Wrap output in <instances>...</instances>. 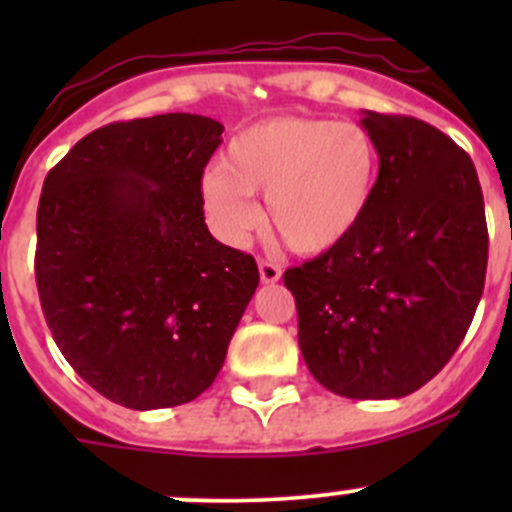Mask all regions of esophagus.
<instances>
[{
    "mask_svg": "<svg viewBox=\"0 0 512 512\" xmlns=\"http://www.w3.org/2000/svg\"><path fill=\"white\" fill-rule=\"evenodd\" d=\"M280 277H282V270L275 265V262L260 260V280L265 282V285H275V282H280Z\"/></svg>",
    "mask_w": 512,
    "mask_h": 512,
    "instance_id": "1",
    "label": "esophagus"
}]
</instances>
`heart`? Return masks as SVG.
Returning <instances> with one entry per match:
<instances>
[{"mask_svg": "<svg viewBox=\"0 0 512 512\" xmlns=\"http://www.w3.org/2000/svg\"><path fill=\"white\" fill-rule=\"evenodd\" d=\"M381 156L359 123L312 116H272L237 133L223 165L200 180L210 225L240 245L260 213L250 195H265V220L297 255H327L354 235L379 183Z\"/></svg>", "mask_w": 512, "mask_h": 512, "instance_id": "b5f03b06", "label": "heart"}]
</instances>
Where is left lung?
Returning <instances> with one entry per match:
<instances>
[{
  "label": "left lung",
  "mask_w": 512,
  "mask_h": 512,
  "mask_svg": "<svg viewBox=\"0 0 512 512\" xmlns=\"http://www.w3.org/2000/svg\"><path fill=\"white\" fill-rule=\"evenodd\" d=\"M379 146L374 200L337 250L285 272L299 349L324 389L401 399L446 366L483 294L488 227L473 160L409 116L361 111Z\"/></svg>",
  "instance_id": "left-lung-1"
}]
</instances>
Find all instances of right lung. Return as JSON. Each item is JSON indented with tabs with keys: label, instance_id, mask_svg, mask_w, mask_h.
<instances>
[{
	"label": "right lung",
	"instance_id": "obj_1",
	"mask_svg": "<svg viewBox=\"0 0 512 512\" xmlns=\"http://www.w3.org/2000/svg\"><path fill=\"white\" fill-rule=\"evenodd\" d=\"M223 123L163 113L81 138L36 213V287L56 347L133 411L198 399L255 294L250 255L210 235L200 180Z\"/></svg>",
	"mask_w": 512,
	"mask_h": 512
}]
</instances>
